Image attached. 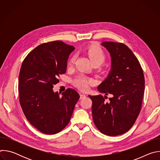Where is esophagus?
Wrapping results in <instances>:
<instances>
[{"label":"esophagus","mask_w":160,"mask_h":160,"mask_svg":"<svg viewBox=\"0 0 160 160\" xmlns=\"http://www.w3.org/2000/svg\"><path fill=\"white\" fill-rule=\"evenodd\" d=\"M85 98H86V95H85V94H80V99H84Z\"/></svg>","instance_id":"esophagus-1"}]
</instances>
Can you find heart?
<instances>
[{"mask_svg": "<svg viewBox=\"0 0 160 160\" xmlns=\"http://www.w3.org/2000/svg\"><path fill=\"white\" fill-rule=\"evenodd\" d=\"M85 53L89 57L91 62L94 65H100L106 59V54L101 48L96 45H91L85 49ZM75 58L72 57L68 62V66L71 68L75 61ZM95 83V80L92 78L86 77L84 75H80L73 81V84L75 87L82 90H86L90 85Z\"/></svg>", "mask_w": 160, "mask_h": 160, "instance_id": "1", "label": "heart"}]
</instances>
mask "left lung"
Returning a JSON list of instances; mask_svg holds the SVG:
<instances>
[{
    "mask_svg": "<svg viewBox=\"0 0 160 160\" xmlns=\"http://www.w3.org/2000/svg\"><path fill=\"white\" fill-rule=\"evenodd\" d=\"M109 52L111 70L108 77L98 87L99 92L113 97L88 96L92 99L93 120L98 129L109 136L128 131L141 110L145 80L138 58L126 45L104 42L101 44Z\"/></svg>",
    "mask_w": 160,
    "mask_h": 160,
    "instance_id": "left-lung-1",
    "label": "left lung"
}]
</instances>
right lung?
<instances>
[{
  "label": "right lung",
  "instance_id": "add662e5",
  "mask_svg": "<svg viewBox=\"0 0 160 160\" xmlns=\"http://www.w3.org/2000/svg\"><path fill=\"white\" fill-rule=\"evenodd\" d=\"M75 49L61 40L43 43L22 61L19 75V103L28 122L45 134H55L69 123L80 98L68 88L62 95L54 92L58 77L66 72L67 60Z\"/></svg>",
  "mask_w": 160,
  "mask_h": 160
}]
</instances>
